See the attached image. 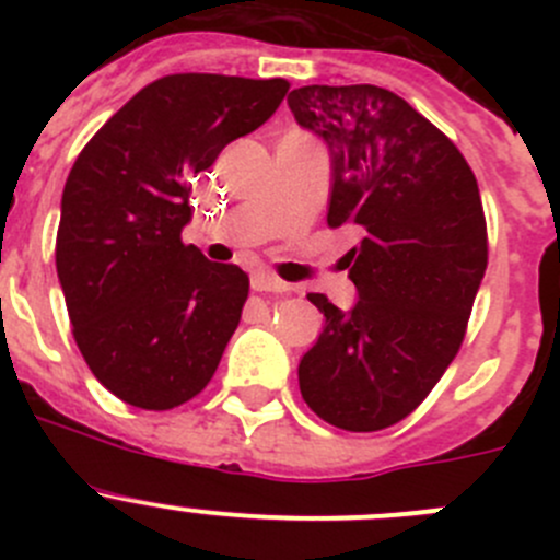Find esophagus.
Segmentation results:
<instances>
[{
	"instance_id": "34e87169",
	"label": "esophagus",
	"mask_w": 560,
	"mask_h": 560,
	"mask_svg": "<svg viewBox=\"0 0 560 560\" xmlns=\"http://www.w3.org/2000/svg\"><path fill=\"white\" fill-rule=\"evenodd\" d=\"M252 290H257V292H290L292 287L287 284V281H281L279 276L268 273V270H257V273H252Z\"/></svg>"
}]
</instances>
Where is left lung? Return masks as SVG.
<instances>
[{
	"label": "left lung",
	"mask_w": 560,
	"mask_h": 560,
	"mask_svg": "<svg viewBox=\"0 0 560 560\" xmlns=\"http://www.w3.org/2000/svg\"><path fill=\"white\" fill-rule=\"evenodd\" d=\"M292 116L330 151L327 224L354 222L347 254L358 303L312 292L325 314L298 365L303 400L343 431L395 425L436 387L466 336L488 268V228L471 167L453 140L387 89L301 86Z\"/></svg>",
	"instance_id": "1"
}]
</instances>
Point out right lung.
Returning a JSON list of instances; mask_svg holds the SVG:
<instances>
[{"label":"right lung","instance_id":"add662e5","mask_svg":"<svg viewBox=\"0 0 560 560\" xmlns=\"http://www.w3.org/2000/svg\"><path fill=\"white\" fill-rule=\"evenodd\" d=\"M287 89L284 78L165 75L107 118L67 175L56 273L83 360L124 404L165 411L211 382L248 276L180 244L191 178L262 127Z\"/></svg>","mask_w":560,"mask_h":560}]
</instances>
